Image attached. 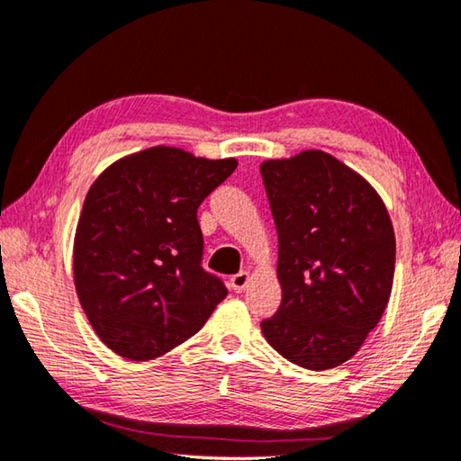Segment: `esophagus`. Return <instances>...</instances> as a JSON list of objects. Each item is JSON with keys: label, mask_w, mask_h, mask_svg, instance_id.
<instances>
[{"label": "esophagus", "mask_w": 461, "mask_h": 461, "mask_svg": "<svg viewBox=\"0 0 461 461\" xmlns=\"http://www.w3.org/2000/svg\"><path fill=\"white\" fill-rule=\"evenodd\" d=\"M230 284H231V287L236 292H243L248 287V284H249V274L248 272H240L236 276H231Z\"/></svg>", "instance_id": "1"}]
</instances>
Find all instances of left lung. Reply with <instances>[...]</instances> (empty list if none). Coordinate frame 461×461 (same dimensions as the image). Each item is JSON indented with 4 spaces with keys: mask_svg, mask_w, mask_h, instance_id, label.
I'll use <instances>...</instances> for the list:
<instances>
[{
    "mask_svg": "<svg viewBox=\"0 0 461 461\" xmlns=\"http://www.w3.org/2000/svg\"><path fill=\"white\" fill-rule=\"evenodd\" d=\"M277 230L282 303L261 321L277 354L330 369L362 348L390 302L395 236L382 197L354 169L308 149L259 167Z\"/></svg>",
    "mask_w": 461,
    "mask_h": 461,
    "instance_id": "8db88e82",
    "label": "left lung"
}]
</instances>
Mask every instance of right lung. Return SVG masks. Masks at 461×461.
<instances>
[{
  "label": "right lung",
  "mask_w": 461,
  "mask_h": 461,
  "mask_svg": "<svg viewBox=\"0 0 461 461\" xmlns=\"http://www.w3.org/2000/svg\"><path fill=\"white\" fill-rule=\"evenodd\" d=\"M238 161L156 146L117 159L89 187L74 282L89 323L117 356L146 362L202 330L228 287L202 267L197 207Z\"/></svg>",
  "instance_id": "add662e5"
}]
</instances>
